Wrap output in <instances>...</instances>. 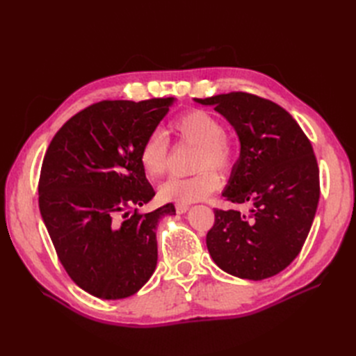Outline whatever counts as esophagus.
<instances>
[{"label": "esophagus", "instance_id": "obj_1", "mask_svg": "<svg viewBox=\"0 0 356 356\" xmlns=\"http://www.w3.org/2000/svg\"><path fill=\"white\" fill-rule=\"evenodd\" d=\"M188 208H190L188 204H182V203H178L177 207H175V209H177L178 213H186V212L188 211Z\"/></svg>", "mask_w": 356, "mask_h": 356}]
</instances>
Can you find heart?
I'll list each match as a JSON object with an SVG mask.
<instances>
[{
	"label": "heart",
	"mask_w": 356,
	"mask_h": 356,
	"mask_svg": "<svg viewBox=\"0 0 356 356\" xmlns=\"http://www.w3.org/2000/svg\"><path fill=\"white\" fill-rule=\"evenodd\" d=\"M169 131L179 141L197 147L195 168L202 170L191 177H170L166 179L159 188L160 199L187 204L208 197L220 187V179L215 172L204 168L225 174L230 170L236 157L234 144L227 135H224L222 123L207 111L190 110L178 115L170 123ZM168 154L169 141L163 134L154 132L145 139L139 160L148 178L163 175Z\"/></svg>",
	"instance_id": "1"
}]
</instances>
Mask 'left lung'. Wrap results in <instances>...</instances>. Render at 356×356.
Returning <instances> with one entry per match:
<instances>
[{
    "instance_id": "left-lung-1",
    "label": "left lung",
    "mask_w": 356,
    "mask_h": 356,
    "mask_svg": "<svg viewBox=\"0 0 356 356\" xmlns=\"http://www.w3.org/2000/svg\"><path fill=\"white\" fill-rule=\"evenodd\" d=\"M227 118L241 141L222 196L239 209H213L208 251L233 276L261 281L293 263L314 222L319 169L312 144L293 115L245 92L195 99Z\"/></svg>"
}]
</instances>
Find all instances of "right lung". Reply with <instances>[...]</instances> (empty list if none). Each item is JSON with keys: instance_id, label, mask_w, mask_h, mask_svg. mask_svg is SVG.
<instances>
[{"instance_id": "add662e5", "label": "right lung", "mask_w": 356, "mask_h": 356, "mask_svg": "<svg viewBox=\"0 0 356 356\" xmlns=\"http://www.w3.org/2000/svg\"><path fill=\"white\" fill-rule=\"evenodd\" d=\"M172 104H93L59 129L42 160V221L70 277L98 298L134 296L154 273L157 222L175 207L138 212L156 195L139 154Z\"/></svg>"}]
</instances>
